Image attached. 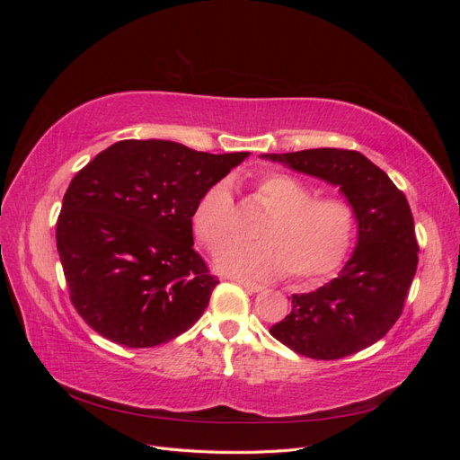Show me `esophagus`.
<instances>
[{
    "mask_svg": "<svg viewBox=\"0 0 460 460\" xmlns=\"http://www.w3.org/2000/svg\"><path fill=\"white\" fill-rule=\"evenodd\" d=\"M230 280H232V282H235V284L243 286L247 291H261V289H262V286H261V284L252 282V280H245V278H240V276H230Z\"/></svg>",
    "mask_w": 460,
    "mask_h": 460,
    "instance_id": "obj_1",
    "label": "esophagus"
}]
</instances>
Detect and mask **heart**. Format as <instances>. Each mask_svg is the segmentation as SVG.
Returning <instances> with one entry per match:
<instances>
[{
    "label": "heart",
    "mask_w": 460,
    "mask_h": 460,
    "mask_svg": "<svg viewBox=\"0 0 460 460\" xmlns=\"http://www.w3.org/2000/svg\"><path fill=\"white\" fill-rule=\"evenodd\" d=\"M257 198L270 217L259 230L257 243L222 245L218 270L252 280H270L289 270L296 280H316L336 270L349 252L355 213L340 198H314L301 180L270 172L259 178ZM198 240L217 247L234 230V199L228 184L218 182L199 198L191 215Z\"/></svg>",
    "instance_id": "b5f03b06"
}]
</instances>
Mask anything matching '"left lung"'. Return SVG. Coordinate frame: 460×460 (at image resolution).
Instances as JSON below:
<instances>
[{
    "mask_svg": "<svg viewBox=\"0 0 460 460\" xmlns=\"http://www.w3.org/2000/svg\"><path fill=\"white\" fill-rule=\"evenodd\" d=\"M261 157L340 188L357 222V245L340 274L309 294L291 296V313L270 333L318 360L367 349L397 323L419 264L405 193L358 151L323 147Z\"/></svg>",
    "mask_w": 460,
    "mask_h": 460,
    "instance_id": "1",
    "label": "left lung"
}]
</instances>
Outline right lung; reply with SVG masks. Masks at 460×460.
Wrapping results in <instances>:
<instances>
[{
  "label": "right lung",
  "mask_w": 460,
  "mask_h": 460,
  "mask_svg": "<svg viewBox=\"0 0 460 460\" xmlns=\"http://www.w3.org/2000/svg\"><path fill=\"white\" fill-rule=\"evenodd\" d=\"M247 157L122 140L71 180L55 238L71 301L92 330L153 347L196 323L218 280L193 249V208Z\"/></svg>",
  "instance_id": "right-lung-1"
}]
</instances>
